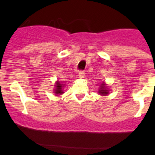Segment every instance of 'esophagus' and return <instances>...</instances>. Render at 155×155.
Wrapping results in <instances>:
<instances>
[{"instance_id": "esophagus-1", "label": "esophagus", "mask_w": 155, "mask_h": 155, "mask_svg": "<svg viewBox=\"0 0 155 155\" xmlns=\"http://www.w3.org/2000/svg\"><path fill=\"white\" fill-rule=\"evenodd\" d=\"M78 76L80 78H84V71H80L78 73Z\"/></svg>"}]
</instances>
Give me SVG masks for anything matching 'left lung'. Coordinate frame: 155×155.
I'll return each instance as SVG.
<instances>
[{"instance_id":"left-lung-1","label":"left lung","mask_w":155,"mask_h":155,"mask_svg":"<svg viewBox=\"0 0 155 155\" xmlns=\"http://www.w3.org/2000/svg\"><path fill=\"white\" fill-rule=\"evenodd\" d=\"M98 93L100 94H102V95H108L109 93V90L107 88V86L105 84V83H102V84H100V87H99V91H98Z\"/></svg>"}]
</instances>
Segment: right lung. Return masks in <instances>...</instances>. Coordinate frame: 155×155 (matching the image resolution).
I'll return each mask as SVG.
<instances>
[{
  "mask_svg": "<svg viewBox=\"0 0 155 155\" xmlns=\"http://www.w3.org/2000/svg\"><path fill=\"white\" fill-rule=\"evenodd\" d=\"M64 84H63V83H61L60 81L56 82L55 91H53V92L55 93L56 95H59V94H61L64 93V91H63V87H64Z\"/></svg>",
  "mask_w": 155,
  "mask_h": 155,
  "instance_id": "right-lung-1",
  "label": "right lung"
}]
</instances>
